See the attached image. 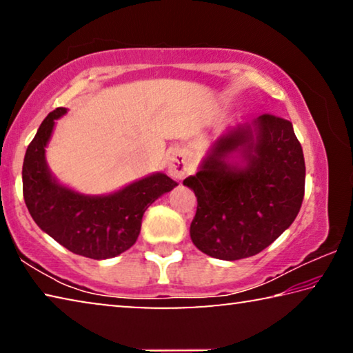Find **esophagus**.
Listing matches in <instances>:
<instances>
[{"instance_id":"1","label":"esophagus","mask_w":353,"mask_h":353,"mask_svg":"<svg viewBox=\"0 0 353 353\" xmlns=\"http://www.w3.org/2000/svg\"><path fill=\"white\" fill-rule=\"evenodd\" d=\"M168 172L171 177L182 179L188 172V162L185 154L179 148H174L168 157Z\"/></svg>"}]
</instances>
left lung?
Listing matches in <instances>:
<instances>
[{"instance_id": "left-lung-1", "label": "left lung", "mask_w": 353, "mask_h": 353, "mask_svg": "<svg viewBox=\"0 0 353 353\" xmlns=\"http://www.w3.org/2000/svg\"><path fill=\"white\" fill-rule=\"evenodd\" d=\"M183 185L198 198L190 225L194 246L213 259H248L276 241L301 210L302 146L290 121L261 115L227 128Z\"/></svg>"}]
</instances>
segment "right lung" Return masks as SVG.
<instances>
[{"label": "right lung", "mask_w": 353, "mask_h": 353, "mask_svg": "<svg viewBox=\"0 0 353 353\" xmlns=\"http://www.w3.org/2000/svg\"><path fill=\"white\" fill-rule=\"evenodd\" d=\"M65 113V107L52 110L26 149L21 172L26 207L35 224L73 254L113 259L134 246L148 207L177 183L160 171L107 194H83L61 183L48 166L46 148Z\"/></svg>", "instance_id": "add662e5"}]
</instances>
